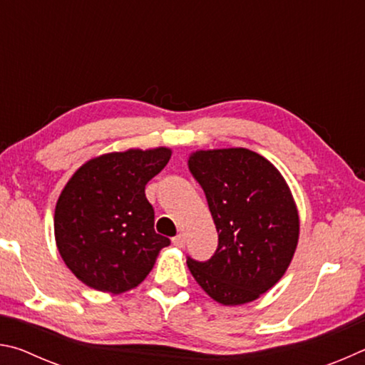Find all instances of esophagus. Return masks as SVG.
Returning a JSON list of instances; mask_svg holds the SVG:
<instances>
[{
	"label": "esophagus",
	"mask_w": 365,
	"mask_h": 365,
	"mask_svg": "<svg viewBox=\"0 0 365 365\" xmlns=\"http://www.w3.org/2000/svg\"><path fill=\"white\" fill-rule=\"evenodd\" d=\"M172 243H174V246H177V248H183V245H185V235H183V233H178L177 237L172 238Z\"/></svg>",
	"instance_id": "1"
}]
</instances>
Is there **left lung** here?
Wrapping results in <instances>:
<instances>
[{
  "mask_svg": "<svg viewBox=\"0 0 365 365\" xmlns=\"http://www.w3.org/2000/svg\"><path fill=\"white\" fill-rule=\"evenodd\" d=\"M188 169L205 190L219 233L209 261L187 259L191 275L224 306L257 299L282 279L298 246L292 190L270 160L246 148L195 151Z\"/></svg>",
  "mask_w": 365,
  "mask_h": 365,
  "instance_id": "1",
  "label": "left lung"
}]
</instances>
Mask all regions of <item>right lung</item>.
<instances>
[{
  "label": "right lung",
  "instance_id": "obj_1",
  "mask_svg": "<svg viewBox=\"0 0 365 365\" xmlns=\"http://www.w3.org/2000/svg\"><path fill=\"white\" fill-rule=\"evenodd\" d=\"M170 156L165 146L101 154L66 183L54 211V238L63 261L86 287L125 293L146 279L169 246V238L154 232L145 187Z\"/></svg>",
  "mask_w": 365,
  "mask_h": 365
}]
</instances>
